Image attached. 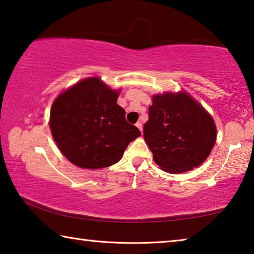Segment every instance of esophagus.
Wrapping results in <instances>:
<instances>
[{
    "instance_id": "1",
    "label": "esophagus",
    "mask_w": 254,
    "mask_h": 254,
    "mask_svg": "<svg viewBox=\"0 0 254 254\" xmlns=\"http://www.w3.org/2000/svg\"><path fill=\"white\" fill-rule=\"evenodd\" d=\"M135 126H136L137 128H139L140 131H142V123H141V122H136Z\"/></svg>"
}]
</instances>
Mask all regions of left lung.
Segmentation results:
<instances>
[{
  "label": "left lung",
  "mask_w": 254,
  "mask_h": 254,
  "mask_svg": "<svg viewBox=\"0 0 254 254\" xmlns=\"http://www.w3.org/2000/svg\"><path fill=\"white\" fill-rule=\"evenodd\" d=\"M143 136L162 170L180 174L198 167L216 140L214 120L187 93L154 95Z\"/></svg>",
  "instance_id": "left-lung-1"
}]
</instances>
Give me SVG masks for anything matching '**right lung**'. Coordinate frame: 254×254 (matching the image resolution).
<instances>
[{
    "mask_svg": "<svg viewBox=\"0 0 254 254\" xmlns=\"http://www.w3.org/2000/svg\"><path fill=\"white\" fill-rule=\"evenodd\" d=\"M119 93L100 78H86L56 98L50 130L60 151L80 168L117 163L128 143L141 135L118 105Z\"/></svg>",
    "mask_w": 254,
    "mask_h": 254,
    "instance_id": "obj_1",
    "label": "right lung"
}]
</instances>
